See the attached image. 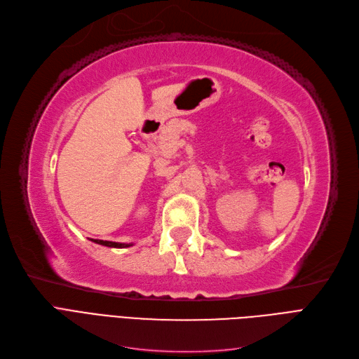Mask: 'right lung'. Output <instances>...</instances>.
<instances>
[{
    "label": "right lung",
    "instance_id": "add662e5",
    "mask_svg": "<svg viewBox=\"0 0 359 359\" xmlns=\"http://www.w3.org/2000/svg\"><path fill=\"white\" fill-rule=\"evenodd\" d=\"M95 243H100L104 246H109V248H128L132 246V243H120V242H111V241H100V239H92Z\"/></svg>",
    "mask_w": 359,
    "mask_h": 359
}]
</instances>
